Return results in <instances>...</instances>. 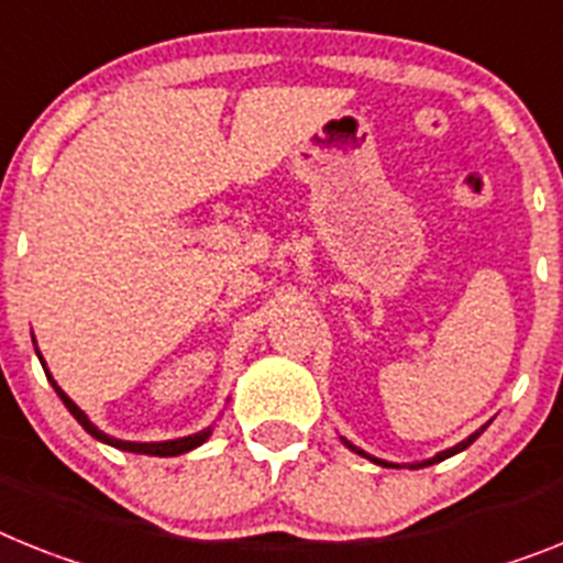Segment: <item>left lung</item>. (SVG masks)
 I'll return each mask as SVG.
<instances>
[{"mask_svg":"<svg viewBox=\"0 0 563 563\" xmlns=\"http://www.w3.org/2000/svg\"><path fill=\"white\" fill-rule=\"evenodd\" d=\"M478 434H481V432L470 434V438H466V441H461V443H457V446H452V450L441 452V455H434L432 461H423V464H412V470H420V466H429V464H438V461H443V457H450V455H455V452L466 450V446H470V443L475 441V438H478ZM343 443H346V446H349V450H352V452H357V455L369 457V455H366V452H363V450H357V446H352V443H349V441H343ZM372 461H375V464H384V466H389V464H386V461H377V457H372Z\"/></svg>","mask_w":563,"mask_h":563,"instance_id":"8db88e82","label":"left lung"}]
</instances>
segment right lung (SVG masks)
Masks as SVG:
<instances>
[{
  "instance_id": "add662e5",
  "label": "right lung",
  "mask_w": 563,
  "mask_h": 563,
  "mask_svg": "<svg viewBox=\"0 0 563 563\" xmlns=\"http://www.w3.org/2000/svg\"><path fill=\"white\" fill-rule=\"evenodd\" d=\"M42 361V357H40ZM45 375H48V372H45ZM48 380H51V386H54L56 389V395H59V398H63V404L68 406V412L74 415V418L79 420V423H82V429L88 434H93V438H97V441H102V443H111V446H117V450H125V452H140V455H163V457H172V455H183V452H188V450H194V446H200L202 441H206V438H209L211 434V429H202V432H197V434H188V438H177V441H163V443H134V441H117V438H111V434H106V432H99L97 427H93L91 420H88V415L82 412V409H79L77 404H74V400L68 398V395H65L63 389H59V386H56V380L54 377L48 375Z\"/></svg>"
}]
</instances>
